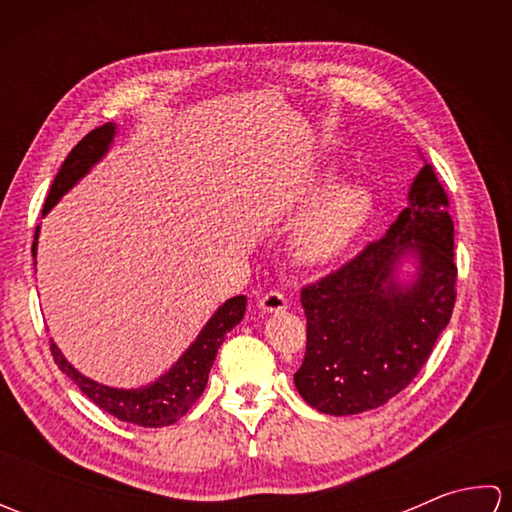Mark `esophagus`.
<instances>
[{
  "label": "esophagus",
  "instance_id": "1",
  "mask_svg": "<svg viewBox=\"0 0 512 512\" xmlns=\"http://www.w3.org/2000/svg\"><path fill=\"white\" fill-rule=\"evenodd\" d=\"M259 306H262L264 312H284L288 308V299L284 297V292L270 290L259 299Z\"/></svg>",
  "mask_w": 512,
  "mask_h": 512
}]
</instances>
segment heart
I'll return each mask as SVG.
<instances>
[{
    "label": "heart",
    "mask_w": 512,
    "mask_h": 512,
    "mask_svg": "<svg viewBox=\"0 0 512 512\" xmlns=\"http://www.w3.org/2000/svg\"><path fill=\"white\" fill-rule=\"evenodd\" d=\"M372 213V193L363 184L336 187L312 211L295 237V255L301 264L319 266L339 257L352 244Z\"/></svg>",
    "instance_id": "heart-1"
}]
</instances>
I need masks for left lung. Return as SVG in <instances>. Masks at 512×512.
<instances>
[{"label": "left lung", "mask_w": 512, "mask_h": 512, "mask_svg": "<svg viewBox=\"0 0 512 512\" xmlns=\"http://www.w3.org/2000/svg\"><path fill=\"white\" fill-rule=\"evenodd\" d=\"M419 257L413 285H400L397 259ZM449 195L424 165L409 189V206L387 233L330 275L301 288L306 356L295 385L310 407L352 416L400 394L447 328L455 306Z\"/></svg>", "instance_id": "obj_1"}]
</instances>
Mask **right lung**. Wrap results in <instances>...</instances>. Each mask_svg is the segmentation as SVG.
<instances>
[{
	"instance_id": "add662e5",
	"label": "right lung",
	"mask_w": 512,
	"mask_h": 512,
	"mask_svg": "<svg viewBox=\"0 0 512 512\" xmlns=\"http://www.w3.org/2000/svg\"><path fill=\"white\" fill-rule=\"evenodd\" d=\"M114 134L116 125L105 123L92 129L88 136H83L79 140V145H76L68 154V158L63 160L57 178L52 182L46 204H43V215L61 200V195L65 191H70L74 184L92 169V165H96V162L105 156ZM37 237L39 226L35 231V242H32V257L37 255ZM244 312V295L228 299L222 308H217L209 323L204 325V330L198 334V339H195L189 350L178 358V363L173 365L167 374H162L156 383L140 389H116L96 383V380L76 372L52 341L50 352L61 372L68 374L74 383L79 385L83 394L103 411L112 413L114 418L123 422L138 424V427H167V424L180 420L184 413L193 407V402L202 396L217 350H220V345L224 343L226 332H231L235 325L242 321Z\"/></svg>"
}]
</instances>
